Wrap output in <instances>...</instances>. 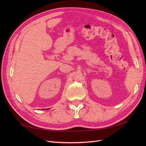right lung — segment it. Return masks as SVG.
<instances>
[{
  "label": "right lung",
  "mask_w": 146,
  "mask_h": 146,
  "mask_svg": "<svg viewBox=\"0 0 146 146\" xmlns=\"http://www.w3.org/2000/svg\"><path fill=\"white\" fill-rule=\"evenodd\" d=\"M46 110H47V109H46ZM47 110H48V109H47Z\"/></svg>",
  "instance_id": "right-lung-1"
}]
</instances>
